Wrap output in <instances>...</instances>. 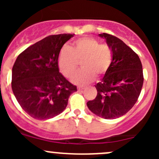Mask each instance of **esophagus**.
<instances>
[{
	"mask_svg": "<svg viewBox=\"0 0 159 159\" xmlns=\"http://www.w3.org/2000/svg\"><path fill=\"white\" fill-rule=\"evenodd\" d=\"M84 89H85V87H84V86H78V90L79 91H82V90H84Z\"/></svg>",
	"mask_w": 159,
	"mask_h": 159,
	"instance_id": "esophagus-1",
	"label": "esophagus"
}]
</instances>
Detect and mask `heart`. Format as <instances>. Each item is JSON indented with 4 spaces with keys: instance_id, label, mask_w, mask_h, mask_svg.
<instances>
[{
    "instance_id": "1",
    "label": "heart",
    "mask_w": 159,
    "mask_h": 159,
    "mask_svg": "<svg viewBox=\"0 0 159 159\" xmlns=\"http://www.w3.org/2000/svg\"><path fill=\"white\" fill-rule=\"evenodd\" d=\"M81 61L83 69L74 76L72 81L84 84L94 80V75L100 77L109 68L112 61V51L107 44H100L93 38L78 39L68 48L61 50L58 56L60 70L67 78H71Z\"/></svg>"
}]
</instances>
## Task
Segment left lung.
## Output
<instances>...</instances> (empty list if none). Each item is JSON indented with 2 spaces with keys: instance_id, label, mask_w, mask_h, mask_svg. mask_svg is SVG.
I'll use <instances>...</instances> for the list:
<instances>
[{
  "instance_id": "1",
  "label": "left lung",
  "mask_w": 159,
  "mask_h": 159,
  "mask_svg": "<svg viewBox=\"0 0 159 159\" xmlns=\"http://www.w3.org/2000/svg\"><path fill=\"white\" fill-rule=\"evenodd\" d=\"M99 36L111 48L112 61L95 85L97 96L87 105L101 118L115 119L131 110L140 95L144 81L142 65L138 54L121 39L106 33Z\"/></svg>"
}]
</instances>
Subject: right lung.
I'll use <instances>...</instances> for the list:
<instances>
[{"mask_svg":"<svg viewBox=\"0 0 159 159\" xmlns=\"http://www.w3.org/2000/svg\"><path fill=\"white\" fill-rule=\"evenodd\" d=\"M74 34L50 35L20 53L12 68L11 88L22 109L38 120L61 113L77 87L59 72L58 56Z\"/></svg>","mask_w":159,"mask_h":159,"instance_id":"add662e5","label":"right lung"}]
</instances>
